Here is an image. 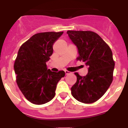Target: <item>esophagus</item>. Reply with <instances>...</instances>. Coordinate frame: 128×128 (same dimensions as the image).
Here are the masks:
<instances>
[{"mask_svg": "<svg viewBox=\"0 0 128 128\" xmlns=\"http://www.w3.org/2000/svg\"><path fill=\"white\" fill-rule=\"evenodd\" d=\"M64 72H65L66 75H69V74H71V72L68 71V70H65Z\"/></svg>", "mask_w": 128, "mask_h": 128, "instance_id": "obj_1", "label": "esophagus"}]
</instances>
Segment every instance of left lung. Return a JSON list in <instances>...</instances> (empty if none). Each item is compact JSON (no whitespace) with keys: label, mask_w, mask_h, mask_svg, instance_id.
Returning <instances> with one entry per match:
<instances>
[{"label":"left lung","mask_w":128,"mask_h":128,"mask_svg":"<svg viewBox=\"0 0 128 128\" xmlns=\"http://www.w3.org/2000/svg\"><path fill=\"white\" fill-rule=\"evenodd\" d=\"M67 34L78 50L77 59L85 62L88 73L84 77L74 74L77 82L71 87L74 98L84 104L100 99L113 81L114 62L108 45L90 31H68Z\"/></svg>","instance_id":"obj_1"}]
</instances>
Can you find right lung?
I'll return each mask as SVG.
<instances>
[{"label": "right lung", "instance_id": "right-lung-1", "mask_svg": "<svg viewBox=\"0 0 128 128\" xmlns=\"http://www.w3.org/2000/svg\"><path fill=\"white\" fill-rule=\"evenodd\" d=\"M63 32H44L34 34L20 48L14 64L16 83L26 98L35 104L51 101L63 70L48 69L46 62L52 54V46Z\"/></svg>", "mask_w": 128, "mask_h": 128}]
</instances>
